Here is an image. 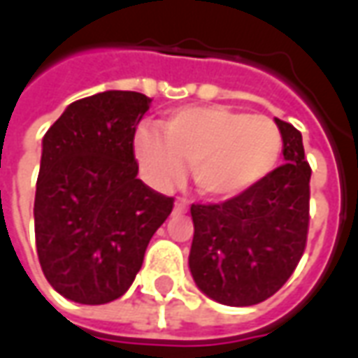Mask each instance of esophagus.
<instances>
[{
	"instance_id": "34e87169",
	"label": "esophagus",
	"mask_w": 358,
	"mask_h": 358,
	"mask_svg": "<svg viewBox=\"0 0 358 358\" xmlns=\"http://www.w3.org/2000/svg\"><path fill=\"white\" fill-rule=\"evenodd\" d=\"M187 209H189V205H187V201H184V199H178V201L174 203V210H176V213H186Z\"/></svg>"
}]
</instances>
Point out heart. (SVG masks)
Instances as JSON below:
<instances>
[{"mask_svg": "<svg viewBox=\"0 0 358 358\" xmlns=\"http://www.w3.org/2000/svg\"><path fill=\"white\" fill-rule=\"evenodd\" d=\"M161 131L141 126L136 132L134 155L143 176L166 189L192 164L195 186L209 199H230L257 186L274 171L284 145L272 118L222 105L174 110L161 122Z\"/></svg>", "mask_w": 358, "mask_h": 358, "instance_id": "b5f03b06", "label": "heart"}]
</instances>
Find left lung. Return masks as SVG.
I'll return each instance as SVG.
<instances>
[{
    "instance_id": "left-lung-1",
    "label": "left lung",
    "mask_w": 358,
    "mask_h": 358,
    "mask_svg": "<svg viewBox=\"0 0 358 358\" xmlns=\"http://www.w3.org/2000/svg\"><path fill=\"white\" fill-rule=\"evenodd\" d=\"M284 164L245 194L217 205H192L189 272L207 297L251 307L282 287L305 251L308 182L303 138L280 118Z\"/></svg>"
}]
</instances>
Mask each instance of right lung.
I'll list each match as a JSON object with an SVG mask.
<instances>
[{
    "mask_svg": "<svg viewBox=\"0 0 358 358\" xmlns=\"http://www.w3.org/2000/svg\"><path fill=\"white\" fill-rule=\"evenodd\" d=\"M148 95L109 90L71 103L42 140L36 184L38 259L51 287L82 305L128 292L172 197L138 178L136 124Z\"/></svg>",
    "mask_w": 358,
    "mask_h": 358,
    "instance_id": "1",
    "label": "right lung"
}]
</instances>
